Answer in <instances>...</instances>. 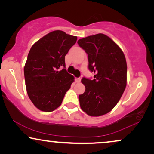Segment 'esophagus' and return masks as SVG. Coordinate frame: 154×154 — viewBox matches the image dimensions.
Here are the masks:
<instances>
[{"label": "esophagus", "mask_w": 154, "mask_h": 154, "mask_svg": "<svg viewBox=\"0 0 154 154\" xmlns=\"http://www.w3.org/2000/svg\"><path fill=\"white\" fill-rule=\"evenodd\" d=\"M81 78H76V79H75V81H76L77 83H80V82H81Z\"/></svg>", "instance_id": "1"}]
</instances>
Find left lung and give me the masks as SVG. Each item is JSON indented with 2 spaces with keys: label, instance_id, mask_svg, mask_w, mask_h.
<instances>
[{
  "label": "left lung",
  "instance_id": "obj_1",
  "mask_svg": "<svg viewBox=\"0 0 154 154\" xmlns=\"http://www.w3.org/2000/svg\"><path fill=\"white\" fill-rule=\"evenodd\" d=\"M78 44L88 54V69L94 79L83 77L85 91L79 96L82 110L91 116H100L112 110L127 84V63L123 51L103 33L79 39Z\"/></svg>",
  "mask_w": 154,
  "mask_h": 154
}]
</instances>
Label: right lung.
I'll list each match as a JSON object with an SVG mask.
<instances>
[{"label": "right lung", "instance_id": "add662e5", "mask_svg": "<svg viewBox=\"0 0 154 154\" xmlns=\"http://www.w3.org/2000/svg\"><path fill=\"white\" fill-rule=\"evenodd\" d=\"M76 41V36L57 30L30 49L24 69L25 84L29 99L39 110L51 112L58 108L74 81L65 69V56Z\"/></svg>", "mask_w": 154, "mask_h": 154}]
</instances>
